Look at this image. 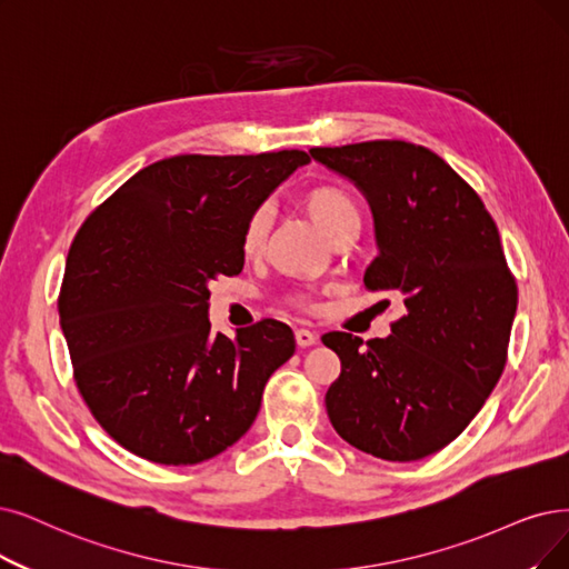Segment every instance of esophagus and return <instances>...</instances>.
I'll use <instances>...</instances> for the list:
<instances>
[{
    "label": "esophagus",
    "mask_w": 569,
    "mask_h": 569,
    "mask_svg": "<svg viewBox=\"0 0 569 569\" xmlns=\"http://www.w3.org/2000/svg\"><path fill=\"white\" fill-rule=\"evenodd\" d=\"M317 340H320V336H317L315 331L297 329V343H299V348H310V346L317 343Z\"/></svg>",
    "instance_id": "esophagus-1"
}]
</instances>
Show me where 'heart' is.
Wrapping results in <instances>:
<instances>
[{
    "instance_id": "b5f03b06",
    "label": "heart",
    "mask_w": 569,
    "mask_h": 569,
    "mask_svg": "<svg viewBox=\"0 0 569 569\" xmlns=\"http://www.w3.org/2000/svg\"><path fill=\"white\" fill-rule=\"evenodd\" d=\"M301 202L308 217L317 223V229H320L329 240H333L336 236H340L348 229H359V208L355 198L343 187L317 184L301 196ZM266 233H268V212L261 208L249 214L242 226V233H240L242 254L259 257L266 242ZM293 303L312 308V301L306 297V293H297V297H293Z\"/></svg>"
}]
</instances>
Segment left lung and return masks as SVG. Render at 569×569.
Wrapping results in <instances>:
<instances>
[{
  "label": "left lung",
  "mask_w": 569,
  "mask_h": 569,
  "mask_svg": "<svg viewBox=\"0 0 569 569\" xmlns=\"http://www.w3.org/2000/svg\"><path fill=\"white\" fill-rule=\"evenodd\" d=\"M310 156L367 196L378 257L363 284L403 301L388 338L322 336L340 359L329 420L373 458L422 460L462 435L505 371L518 287L497 226L479 193L420 144L373 140Z\"/></svg>",
  "instance_id": "left-lung-1"
}]
</instances>
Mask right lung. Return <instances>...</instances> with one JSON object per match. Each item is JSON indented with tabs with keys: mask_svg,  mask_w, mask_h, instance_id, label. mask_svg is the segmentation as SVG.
Wrapping results in <instances>:
<instances>
[{
	"mask_svg": "<svg viewBox=\"0 0 569 569\" xmlns=\"http://www.w3.org/2000/svg\"><path fill=\"white\" fill-rule=\"evenodd\" d=\"M310 156L163 158L79 229L58 297L77 388L107 435L156 465H198L252 427L297 350L287 325L212 333L210 282L244 266L247 217Z\"/></svg>",
	"mask_w": 569,
	"mask_h": 569,
	"instance_id": "1",
	"label": "right lung"
}]
</instances>
